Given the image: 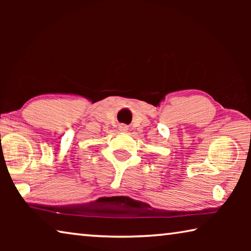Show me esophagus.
Listing matches in <instances>:
<instances>
[{
	"mask_svg": "<svg viewBox=\"0 0 251 251\" xmlns=\"http://www.w3.org/2000/svg\"><path fill=\"white\" fill-rule=\"evenodd\" d=\"M121 130H123V131H126L127 130V128L125 126H123V127H121Z\"/></svg>",
	"mask_w": 251,
	"mask_h": 251,
	"instance_id": "34e87169",
	"label": "esophagus"
}]
</instances>
